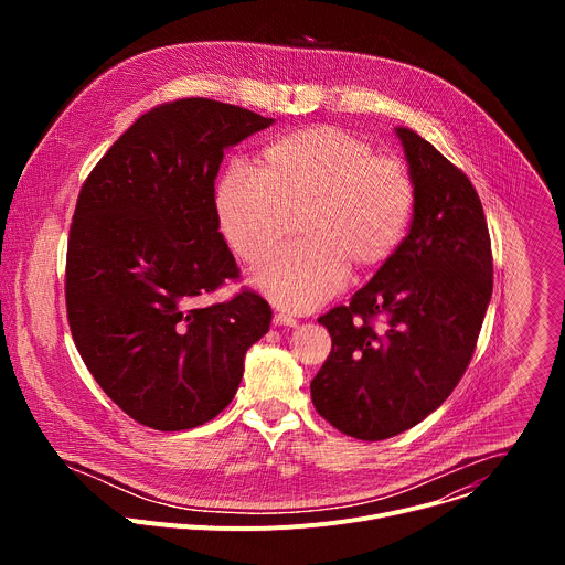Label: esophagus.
<instances>
[{"label": "esophagus", "mask_w": 565, "mask_h": 565, "mask_svg": "<svg viewBox=\"0 0 565 565\" xmlns=\"http://www.w3.org/2000/svg\"><path fill=\"white\" fill-rule=\"evenodd\" d=\"M273 324H275V327H297L299 321H297L292 315H288V312H275Z\"/></svg>", "instance_id": "obj_1"}]
</instances>
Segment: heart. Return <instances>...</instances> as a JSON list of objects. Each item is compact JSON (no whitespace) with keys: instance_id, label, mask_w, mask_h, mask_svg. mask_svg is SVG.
I'll list each match as a JSON object with an SVG mask.
<instances>
[{"instance_id":"obj_1","label":"heart","mask_w":565,"mask_h":565,"mask_svg":"<svg viewBox=\"0 0 565 565\" xmlns=\"http://www.w3.org/2000/svg\"><path fill=\"white\" fill-rule=\"evenodd\" d=\"M416 185L395 156L331 125L270 142L262 168L232 163L216 188L218 227L246 262L268 255L301 212V241L264 259L253 286L286 310H312L342 290L351 264H384L407 238Z\"/></svg>"}]
</instances>
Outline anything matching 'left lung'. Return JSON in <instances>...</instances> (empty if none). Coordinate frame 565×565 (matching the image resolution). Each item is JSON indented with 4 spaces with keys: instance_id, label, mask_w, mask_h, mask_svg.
Returning a JSON list of instances; mask_svg holds the SVG:
<instances>
[{
    "instance_id": "8db88e82",
    "label": "left lung",
    "mask_w": 565,
    "mask_h": 565,
    "mask_svg": "<svg viewBox=\"0 0 565 565\" xmlns=\"http://www.w3.org/2000/svg\"><path fill=\"white\" fill-rule=\"evenodd\" d=\"M395 134L416 185L409 234L349 306L317 319L333 349L310 382L317 414L369 443L416 427L449 397L473 355L494 284L473 185L416 131Z\"/></svg>"
}]
</instances>
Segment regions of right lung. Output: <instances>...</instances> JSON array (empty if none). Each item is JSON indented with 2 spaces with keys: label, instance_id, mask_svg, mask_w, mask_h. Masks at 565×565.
<instances>
[{
  "label": "right lung",
  "instance_id": "1",
  "mask_svg": "<svg viewBox=\"0 0 565 565\" xmlns=\"http://www.w3.org/2000/svg\"><path fill=\"white\" fill-rule=\"evenodd\" d=\"M275 120L207 98L142 114L79 190L66 250V315L79 358L136 423L158 431L218 416L273 310L241 290L201 306L236 262L218 232L223 151Z\"/></svg>",
  "mask_w": 565,
  "mask_h": 565
}]
</instances>
